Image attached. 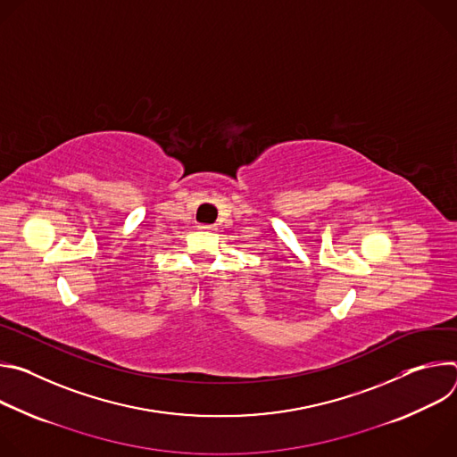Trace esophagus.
I'll use <instances>...</instances> for the list:
<instances>
[{
  "mask_svg": "<svg viewBox=\"0 0 457 457\" xmlns=\"http://www.w3.org/2000/svg\"><path fill=\"white\" fill-rule=\"evenodd\" d=\"M201 229H203V231H215L217 226H213V224H204V226H201Z\"/></svg>",
  "mask_w": 457,
  "mask_h": 457,
  "instance_id": "esophagus-1",
  "label": "esophagus"
}]
</instances>
